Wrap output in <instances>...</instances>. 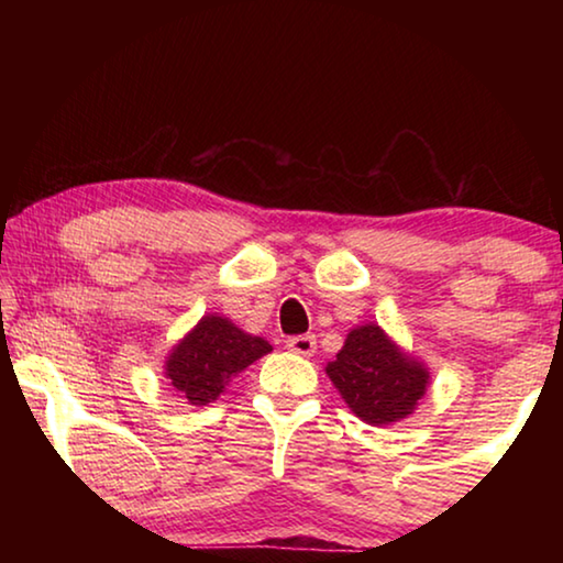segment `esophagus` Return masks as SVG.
I'll return each mask as SVG.
<instances>
[{
    "label": "esophagus",
    "mask_w": 563,
    "mask_h": 563,
    "mask_svg": "<svg viewBox=\"0 0 563 563\" xmlns=\"http://www.w3.org/2000/svg\"><path fill=\"white\" fill-rule=\"evenodd\" d=\"M288 350L295 352V355L310 357V355H316L318 340H316V335H295V338H288Z\"/></svg>",
    "instance_id": "esophagus-1"
}]
</instances>
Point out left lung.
<instances>
[{
  "label": "left lung",
  "mask_w": 563,
  "mask_h": 563,
  "mask_svg": "<svg viewBox=\"0 0 563 563\" xmlns=\"http://www.w3.org/2000/svg\"><path fill=\"white\" fill-rule=\"evenodd\" d=\"M325 373L362 422L385 427L415 412L430 387V367L387 335L377 322L347 332Z\"/></svg>",
  "instance_id": "obj_1"
}]
</instances>
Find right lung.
I'll return each mask as SVG.
<instances>
[{
    "label": "right lung",
    "mask_w": 563,
    "mask_h": 563,
    "mask_svg": "<svg viewBox=\"0 0 563 563\" xmlns=\"http://www.w3.org/2000/svg\"><path fill=\"white\" fill-rule=\"evenodd\" d=\"M271 350L268 340L241 330L231 318L208 312L168 350L164 377L188 405L206 407L225 393L233 377Z\"/></svg>",
    "instance_id": "1"
}]
</instances>
